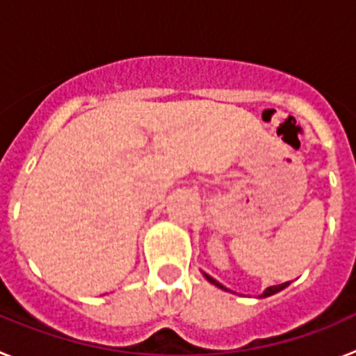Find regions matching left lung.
<instances>
[{"label": "left lung", "instance_id": "obj_1", "mask_svg": "<svg viewBox=\"0 0 356 356\" xmlns=\"http://www.w3.org/2000/svg\"><path fill=\"white\" fill-rule=\"evenodd\" d=\"M205 278L209 280L210 284H213L216 285V287H219V289H225V291H228V289L226 287H222L221 284H219V282H217V280H213L212 276H209V275H205ZM291 284V282H285V284H280V285H273V287H267L266 291H264V294L260 296V298H267V296H273V294H276V292H280V291H284L285 287H287V285Z\"/></svg>", "mask_w": 356, "mask_h": 356}]
</instances>
